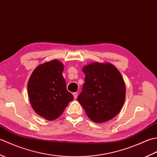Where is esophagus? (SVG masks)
<instances>
[{
    "mask_svg": "<svg viewBox=\"0 0 157 157\" xmlns=\"http://www.w3.org/2000/svg\"><path fill=\"white\" fill-rule=\"evenodd\" d=\"M73 96H74L75 99L77 98V97H78V93H77V92H73Z\"/></svg>",
    "mask_w": 157,
    "mask_h": 157,
    "instance_id": "1",
    "label": "esophagus"
}]
</instances>
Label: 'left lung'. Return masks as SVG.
Masks as SVG:
<instances>
[{
	"label": "left lung",
	"mask_w": 157,
	"mask_h": 157,
	"mask_svg": "<svg viewBox=\"0 0 157 157\" xmlns=\"http://www.w3.org/2000/svg\"><path fill=\"white\" fill-rule=\"evenodd\" d=\"M85 83L78 101L96 123L108 121L121 111L125 99V86L121 73L109 63L84 66Z\"/></svg>",
	"instance_id": "obj_1"
}]
</instances>
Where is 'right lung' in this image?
<instances>
[{"mask_svg":"<svg viewBox=\"0 0 157 157\" xmlns=\"http://www.w3.org/2000/svg\"><path fill=\"white\" fill-rule=\"evenodd\" d=\"M63 69L64 65L58 60L44 63L34 70L28 83L33 109L48 121L59 118L73 99L67 90Z\"/></svg>","mask_w":157,"mask_h":157,"instance_id":"add662e5","label":"right lung"}]
</instances>
